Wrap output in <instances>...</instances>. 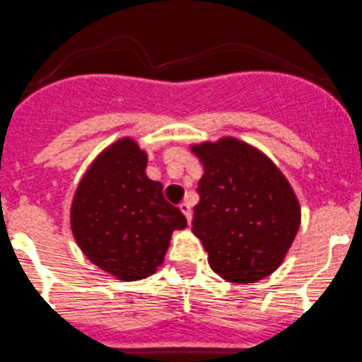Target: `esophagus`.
I'll list each match as a JSON object with an SVG mask.
<instances>
[{
    "instance_id": "esophagus-1",
    "label": "esophagus",
    "mask_w": 362,
    "mask_h": 362,
    "mask_svg": "<svg viewBox=\"0 0 362 362\" xmlns=\"http://www.w3.org/2000/svg\"><path fill=\"white\" fill-rule=\"evenodd\" d=\"M179 209L183 211V215L187 216L188 223H190L192 222V206L188 204V202H181V204H179Z\"/></svg>"
}]
</instances>
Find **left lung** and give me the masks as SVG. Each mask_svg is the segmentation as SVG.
<instances>
[{
  "label": "left lung",
  "mask_w": 362,
  "mask_h": 362,
  "mask_svg": "<svg viewBox=\"0 0 362 362\" xmlns=\"http://www.w3.org/2000/svg\"><path fill=\"white\" fill-rule=\"evenodd\" d=\"M204 174L192 233L227 282L250 284L282 264L300 227V202L281 168L257 147L222 136L190 144Z\"/></svg>",
  "instance_id": "8db88e82"
}]
</instances>
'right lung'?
Here are the masks:
<instances>
[{
    "label": "right lung",
    "instance_id": "right-lung-1",
    "mask_svg": "<svg viewBox=\"0 0 362 362\" xmlns=\"http://www.w3.org/2000/svg\"><path fill=\"white\" fill-rule=\"evenodd\" d=\"M147 151L132 136L92 160L71 202V230L81 252L117 281H140L163 264L174 230L187 218L146 174Z\"/></svg>",
    "mask_w": 362,
    "mask_h": 362
}]
</instances>
